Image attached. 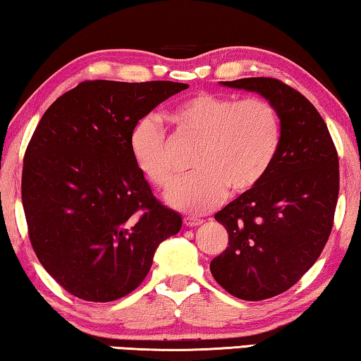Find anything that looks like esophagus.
Masks as SVG:
<instances>
[{"label":"esophagus","mask_w":361,"mask_h":361,"mask_svg":"<svg viewBox=\"0 0 361 361\" xmlns=\"http://www.w3.org/2000/svg\"><path fill=\"white\" fill-rule=\"evenodd\" d=\"M202 223H203L202 219H200V218H193V216H185V218H184V224H185L187 227H197V226H200Z\"/></svg>","instance_id":"1"}]
</instances>
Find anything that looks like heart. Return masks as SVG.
I'll use <instances>...</instances> for the list:
<instances>
[{
	"mask_svg": "<svg viewBox=\"0 0 361 361\" xmlns=\"http://www.w3.org/2000/svg\"><path fill=\"white\" fill-rule=\"evenodd\" d=\"M169 123L182 137L198 142L192 168L169 192L168 202L180 212L202 214L226 198L253 190L273 166L281 145V118L268 99L200 92L177 103ZM130 154L140 173L166 190L177 179L174 159L157 121L143 118L129 138Z\"/></svg>",
	"mask_w": 361,
	"mask_h": 361,
	"instance_id": "b5f03b06",
	"label": "heart"
}]
</instances>
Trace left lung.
I'll return each mask as SVG.
<instances>
[{
    "instance_id": "8db88e82",
    "label": "left lung",
    "mask_w": 361,
    "mask_h": 361,
    "mask_svg": "<svg viewBox=\"0 0 361 361\" xmlns=\"http://www.w3.org/2000/svg\"><path fill=\"white\" fill-rule=\"evenodd\" d=\"M221 85L257 92L281 118V145L264 179L214 214L229 247L209 269L231 295L257 302L295 284L328 242L339 195V158L324 119L295 88L269 77Z\"/></svg>"
}]
</instances>
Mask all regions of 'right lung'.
<instances>
[{
  "instance_id": "1",
  "label": "right lung",
  "mask_w": 361,
  "mask_h": 361,
  "mask_svg": "<svg viewBox=\"0 0 361 361\" xmlns=\"http://www.w3.org/2000/svg\"><path fill=\"white\" fill-rule=\"evenodd\" d=\"M188 88L87 80L47 109L29 142L22 204L37 258L61 287L113 302L140 286L179 213L154 198L130 154L134 126Z\"/></svg>"
}]
</instances>
